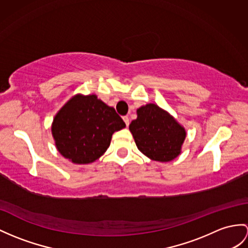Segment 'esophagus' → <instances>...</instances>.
Segmentation results:
<instances>
[{"instance_id":"34e87169","label":"esophagus","mask_w":248,"mask_h":248,"mask_svg":"<svg viewBox=\"0 0 248 248\" xmlns=\"http://www.w3.org/2000/svg\"><path fill=\"white\" fill-rule=\"evenodd\" d=\"M123 120H124L126 126H128L129 125V118L127 116H125V117H123Z\"/></svg>"}]
</instances>
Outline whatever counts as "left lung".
I'll return each instance as SVG.
<instances>
[{
	"label": "left lung",
	"mask_w": 248,
	"mask_h": 248,
	"mask_svg": "<svg viewBox=\"0 0 248 248\" xmlns=\"http://www.w3.org/2000/svg\"><path fill=\"white\" fill-rule=\"evenodd\" d=\"M129 129L139 150L155 161L170 162L177 158L186 137L182 126L155 104L140 107Z\"/></svg>",
	"instance_id": "obj_1"
}]
</instances>
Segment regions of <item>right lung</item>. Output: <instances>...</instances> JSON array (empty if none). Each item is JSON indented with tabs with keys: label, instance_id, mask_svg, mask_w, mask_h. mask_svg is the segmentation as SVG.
Wrapping results in <instances>:
<instances>
[{
	"label": "right lung",
	"instance_id": "obj_1",
	"mask_svg": "<svg viewBox=\"0 0 248 248\" xmlns=\"http://www.w3.org/2000/svg\"><path fill=\"white\" fill-rule=\"evenodd\" d=\"M125 126L113 107L92 94L69 100L54 118L51 130L64 158L88 164L106 152L113 132Z\"/></svg>",
	"mask_w": 248,
	"mask_h": 248
}]
</instances>
